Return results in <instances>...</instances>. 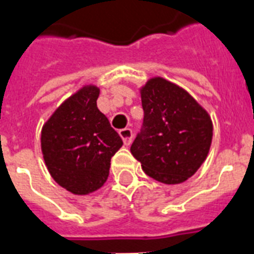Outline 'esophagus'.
Instances as JSON below:
<instances>
[{
    "label": "esophagus",
    "instance_id": "esophagus-1",
    "mask_svg": "<svg viewBox=\"0 0 254 254\" xmlns=\"http://www.w3.org/2000/svg\"><path fill=\"white\" fill-rule=\"evenodd\" d=\"M119 134H120V137L123 138L124 145L125 146L130 145L131 139H133V131H131V129H129V127L121 129V130L119 131Z\"/></svg>",
    "mask_w": 254,
    "mask_h": 254
}]
</instances>
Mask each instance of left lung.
Instances as JSON below:
<instances>
[{
	"label": "left lung",
	"mask_w": 254,
	"mask_h": 254,
	"mask_svg": "<svg viewBox=\"0 0 254 254\" xmlns=\"http://www.w3.org/2000/svg\"><path fill=\"white\" fill-rule=\"evenodd\" d=\"M139 94L143 129L131 145V155L154 180L184 183L209 155L211 117L187 90L162 77L150 78Z\"/></svg>",
	"instance_id": "8db88e82"
}]
</instances>
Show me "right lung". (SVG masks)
I'll return each instance as SVG.
<instances>
[{
	"label": "right lung",
	"mask_w": 254,
	"mask_h": 254,
	"mask_svg": "<svg viewBox=\"0 0 254 254\" xmlns=\"http://www.w3.org/2000/svg\"><path fill=\"white\" fill-rule=\"evenodd\" d=\"M100 90L84 84L64 100L41 127V152L53 180L77 195L104 185L123 139L96 106Z\"/></svg>",
	"instance_id": "right-lung-1"
}]
</instances>
